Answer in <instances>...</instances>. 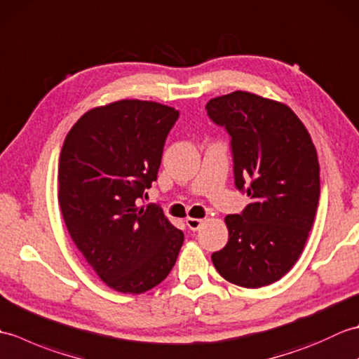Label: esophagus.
Masks as SVG:
<instances>
[{"instance_id":"esophagus-1","label":"esophagus","mask_w":359,"mask_h":359,"mask_svg":"<svg viewBox=\"0 0 359 359\" xmlns=\"http://www.w3.org/2000/svg\"><path fill=\"white\" fill-rule=\"evenodd\" d=\"M202 224H203V220H202V219H196V217H187V225H188L189 230L197 231V230H199V228L202 226Z\"/></svg>"}]
</instances>
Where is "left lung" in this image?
<instances>
[{"instance_id":"obj_1","label":"left lung","mask_w":359,"mask_h":359,"mask_svg":"<svg viewBox=\"0 0 359 359\" xmlns=\"http://www.w3.org/2000/svg\"><path fill=\"white\" fill-rule=\"evenodd\" d=\"M231 135L234 182L251 203L225 217L228 242L211 261L225 280L259 288L299 259L319 202V162L311 137L287 104L234 90L205 106Z\"/></svg>"}]
</instances>
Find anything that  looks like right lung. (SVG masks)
<instances>
[{"instance_id":"right-lung-1","label":"right lung","mask_w":359,"mask_h":359,"mask_svg":"<svg viewBox=\"0 0 359 359\" xmlns=\"http://www.w3.org/2000/svg\"><path fill=\"white\" fill-rule=\"evenodd\" d=\"M179 117L171 106L118 100L85 112L58 162V203L75 245L109 288L140 294L177 261L184 233L158 208L137 207L157 180Z\"/></svg>"}]
</instances>
